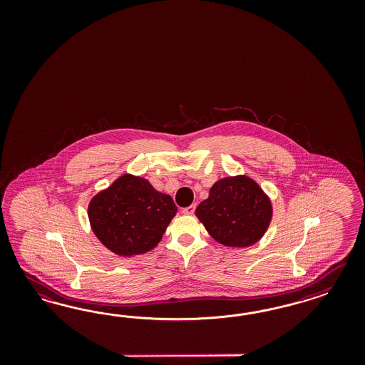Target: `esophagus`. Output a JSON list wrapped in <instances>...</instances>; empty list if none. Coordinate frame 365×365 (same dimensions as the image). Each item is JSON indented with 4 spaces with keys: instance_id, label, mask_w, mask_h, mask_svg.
<instances>
[{
    "instance_id": "34e87169",
    "label": "esophagus",
    "mask_w": 365,
    "mask_h": 365,
    "mask_svg": "<svg viewBox=\"0 0 365 365\" xmlns=\"http://www.w3.org/2000/svg\"><path fill=\"white\" fill-rule=\"evenodd\" d=\"M194 211H195V205H191V206H188L186 209H183L182 212H183L185 215H192Z\"/></svg>"
}]
</instances>
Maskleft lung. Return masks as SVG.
Wrapping results in <instances>:
<instances>
[{"label":"left lung","mask_w":365,"mask_h":365,"mask_svg":"<svg viewBox=\"0 0 365 365\" xmlns=\"http://www.w3.org/2000/svg\"><path fill=\"white\" fill-rule=\"evenodd\" d=\"M195 215L217 242L247 247L265 235L273 218V205L253 178L235 175L217 180Z\"/></svg>","instance_id":"left-lung-1"}]
</instances>
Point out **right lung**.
Instances as JSON below:
<instances>
[{
    "mask_svg": "<svg viewBox=\"0 0 365 365\" xmlns=\"http://www.w3.org/2000/svg\"><path fill=\"white\" fill-rule=\"evenodd\" d=\"M177 212L168 194L128 173L93 195L88 205L92 232L108 250L122 257L153 250Z\"/></svg>",
    "mask_w": 365,
    "mask_h": 365,
    "instance_id": "1",
    "label": "right lung"
}]
</instances>
